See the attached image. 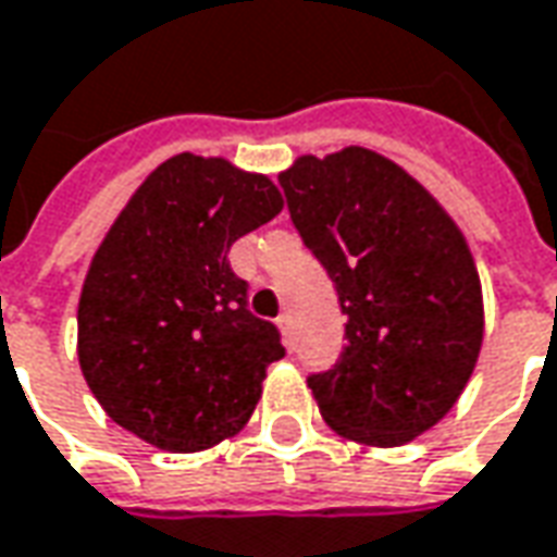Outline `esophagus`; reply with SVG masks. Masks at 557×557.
Listing matches in <instances>:
<instances>
[{
    "instance_id": "obj_1",
    "label": "esophagus",
    "mask_w": 557,
    "mask_h": 557,
    "mask_svg": "<svg viewBox=\"0 0 557 557\" xmlns=\"http://www.w3.org/2000/svg\"><path fill=\"white\" fill-rule=\"evenodd\" d=\"M275 324H278V330H282V336H285V345H294V321H290V315H278L275 318Z\"/></svg>"
}]
</instances>
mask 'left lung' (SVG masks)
<instances>
[{
    "instance_id": "obj_1",
    "label": "left lung",
    "mask_w": 557,
    "mask_h": 557,
    "mask_svg": "<svg viewBox=\"0 0 557 557\" xmlns=\"http://www.w3.org/2000/svg\"><path fill=\"white\" fill-rule=\"evenodd\" d=\"M278 184L345 315L343 355L309 375L324 421L370 446L431 431L482 348V287L461 230L412 175L367 148L300 157Z\"/></svg>"
}]
</instances>
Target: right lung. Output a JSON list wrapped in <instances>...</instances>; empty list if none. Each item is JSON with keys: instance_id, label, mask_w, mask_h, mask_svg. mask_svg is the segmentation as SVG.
Segmentation results:
<instances>
[{"instance_id": "obj_1", "label": "right lung", "mask_w": 557, "mask_h": 557, "mask_svg": "<svg viewBox=\"0 0 557 557\" xmlns=\"http://www.w3.org/2000/svg\"><path fill=\"white\" fill-rule=\"evenodd\" d=\"M282 212L267 175L178 154L157 166L84 278L81 373L111 421L163 451L245 428L282 333L248 312L230 245Z\"/></svg>"}]
</instances>
